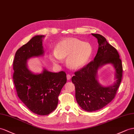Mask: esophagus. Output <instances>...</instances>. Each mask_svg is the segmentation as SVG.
Wrapping results in <instances>:
<instances>
[{"label": "esophagus", "instance_id": "esophagus-1", "mask_svg": "<svg viewBox=\"0 0 134 134\" xmlns=\"http://www.w3.org/2000/svg\"><path fill=\"white\" fill-rule=\"evenodd\" d=\"M66 77H67V80H69L70 78H71V76L70 74H67V76H66Z\"/></svg>", "mask_w": 134, "mask_h": 134}]
</instances>
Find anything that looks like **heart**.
I'll return each mask as SVG.
<instances>
[{"instance_id": "heart-1", "label": "heart", "mask_w": 134, "mask_h": 134, "mask_svg": "<svg viewBox=\"0 0 134 134\" xmlns=\"http://www.w3.org/2000/svg\"><path fill=\"white\" fill-rule=\"evenodd\" d=\"M92 53L90 44L77 38H69L58 42L51 59L54 63H59L62 58L68 56L67 64L73 69H78L87 63Z\"/></svg>"}]
</instances>
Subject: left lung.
<instances>
[{
  "instance_id": "obj_1",
  "label": "left lung",
  "mask_w": 134,
  "mask_h": 134,
  "mask_svg": "<svg viewBox=\"0 0 134 134\" xmlns=\"http://www.w3.org/2000/svg\"><path fill=\"white\" fill-rule=\"evenodd\" d=\"M92 35L98 43V49L94 60L74 73L71 81L76 89V99L79 106L86 111L102 109L115 97L122 78V61L116 49L99 34ZM111 63L116 69V82L113 86L102 87L97 80V71L104 64Z\"/></svg>"
}]
</instances>
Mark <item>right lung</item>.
<instances>
[{"mask_svg":"<svg viewBox=\"0 0 134 134\" xmlns=\"http://www.w3.org/2000/svg\"><path fill=\"white\" fill-rule=\"evenodd\" d=\"M44 36L32 37L16 51L13 63V80L18 96L32 112L47 115L56 109L58 96L66 82L65 71L53 73L44 68L40 74L32 73L27 68V60L43 56Z\"/></svg>","mask_w":134,"mask_h":134,"instance_id":"1","label":"right lung"}]
</instances>
